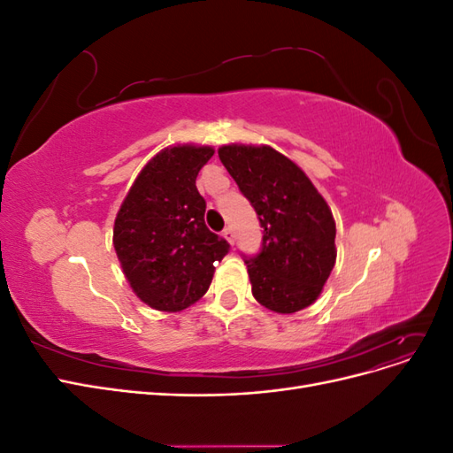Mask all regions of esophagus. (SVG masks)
<instances>
[{
    "instance_id": "esophagus-1",
    "label": "esophagus",
    "mask_w": 453,
    "mask_h": 453,
    "mask_svg": "<svg viewBox=\"0 0 453 453\" xmlns=\"http://www.w3.org/2000/svg\"><path fill=\"white\" fill-rule=\"evenodd\" d=\"M223 238H225L230 245H234V240H236V236H234V230H232L230 226H228V228H225V230H223Z\"/></svg>"
}]
</instances>
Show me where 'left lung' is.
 Here are the masks:
<instances>
[{
  "instance_id": "8db88e82",
  "label": "left lung",
  "mask_w": 453,
  "mask_h": 453,
  "mask_svg": "<svg viewBox=\"0 0 453 453\" xmlns=\"http://www.w3.org/2000/svg\"><path fill=\"white\" fill-rule=\"evenodd\" d=\"M219 158L265 228L260 253L243 258L257 303L278 313L308 308L336 263L331 208L308 175L270 145H223Z\"/></svg>"
}]
</instances>
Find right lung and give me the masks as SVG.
<instances>
[{
    "label": "right lung",
    "instance_id": "obj_1",
    "mask_svg": "<svg viewBox=\"0 0 453 453\" xmlns=\"http://www.w3.org/2000/svg\"><path fill=\"white\" fill-rule=\"evenodd\" d=\"M208 145L162 149L135 177L115 219L113 245L132 291L150 308L181 311L210 289L230 245L205 226L196 175Z\"/></svg>",
    "mask_w": 453,
    "mask_h": 453
}]
</instances>
